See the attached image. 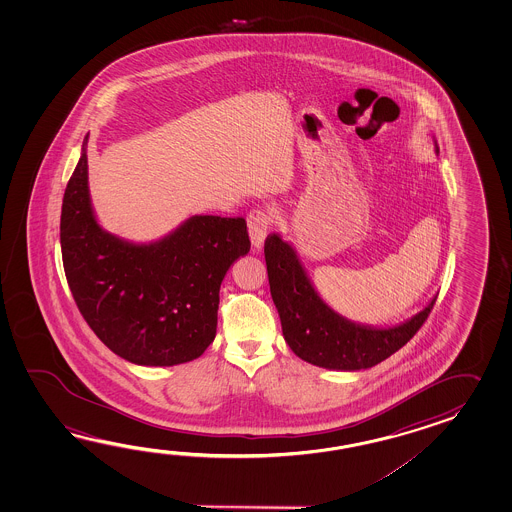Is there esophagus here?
Returning a JSON list of instances; mask_svg holds the SVG:
<instances>
[{
	"instance_id": "esophagus-1",
	"label": "esophagus",
	"mask_w": 512,
	"mask_h": 512,
	"mask_svg": "<svg viewBox=\"0 0 512 512\" xmlns=\"http://www.w3.org/2000/svg\"><path fill=\"white\" fill-rule=\"evenodd\" d=\"M272 218L269 212L265 210H252L247 218V227H249V236L254 249L260 251L263 247V241L267 238V234L271 232Z\"/></svg>"
}]
</instances>
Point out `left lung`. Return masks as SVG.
Here are the masks:
<instances>
[{
	"label": "left lung",
	"instance_id": "1",
	"mask_svg": "<svg viewBox=\"0 0 512 512\" xmlns=\"http://www.w3.org/2000/svg\"><path fill=\"white\" fill-rule=\"evenodd\" d=\"M434 150L439 153L435 137ZM265 263L285 342L296 357L326 370H368L388 359L425 324L437 298L435 294L425 309L397 326H368L324 302L298 252L282 234H271L265 241Z\"/></svg>",
	"mask_w": 512,
	"mask_h": 512
}]
</instances>
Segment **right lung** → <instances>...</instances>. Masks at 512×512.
I'll return each mask as SVG.
<instances>
[{"label": "right lung", "instance_id": "right-lung-1", "mask_svg": "<svg viewBox=\"0 0 512 512\" xmlns=\"http://www.w3.org/2000/svg\"><path fill=\"white\" fill-rule=\"evenodd\" d=\"M60 245L80 313L137 366H175L205 353L216 338L221 282L251 251L243 218L190 216L150 243L102 229L87 185V135L64 194Z\"/></svg>", "mask_w": 512, "mask_h": 512}]
</instances>
